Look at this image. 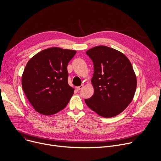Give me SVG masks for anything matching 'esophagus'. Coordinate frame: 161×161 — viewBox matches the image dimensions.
I'll list each match as a JSON object with an SVG mask.
<instances>
[{
  "label": "esophagus",
  "instance_id": "1",
  "mask_svg": "<svg viewBox=\"0 0 161 161\" xmlns=\"http://www.w3.org/2000/svg\"><path fill=\"white\" fill-rule=\"evenodd\" d=\"M83 87V85H81L79 86H77V87H76V90H77L78 91H79V90H80Z\"/></svg>",
  "mask_w": 161,
  "mask_h": 161
}]
</instances>
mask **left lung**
Returning a JSON list of instances; mask_svg holds the SVG:
<instances>
[{
  "label": "left lung",
  "instance_id": "obj_1",
  "mask_svg": "<svg viewBox=\"0 0 161 161\" xmlns=\"http://www.w3.org/2000/svg\"><path fill=\"white\" fill-rule=\"evenodd\" d=\"M86 53L94 63L91 82L94 94L85 102L100 116H116L129 106L136 92V76L131 63L122 53L105 46Z\"/></svg>",
  "mask_w": 161,
  "mask_h": 161
}]
</instances>
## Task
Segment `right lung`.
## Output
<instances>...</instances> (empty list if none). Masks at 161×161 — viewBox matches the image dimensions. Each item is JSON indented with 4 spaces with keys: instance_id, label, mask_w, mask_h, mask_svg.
<instances>
[{
    "instance_id": "add662e5",
    "label": "right lung",
    "mask_w": 161,
    "mask_h": 161,
    "mask_svg": "<svg viewBox=\"0 0 161 161\" xmlns=\"http://www.w3.org/2000/svg\"><path fill=\"white\" fill-rule=\"evenodd\" d=\"M76 52L53 47L29 60L21 78L23 90L36 111L52 115L63 109L74 88L68 84L67 67Z\"/></svg>"
}]
</instances>
